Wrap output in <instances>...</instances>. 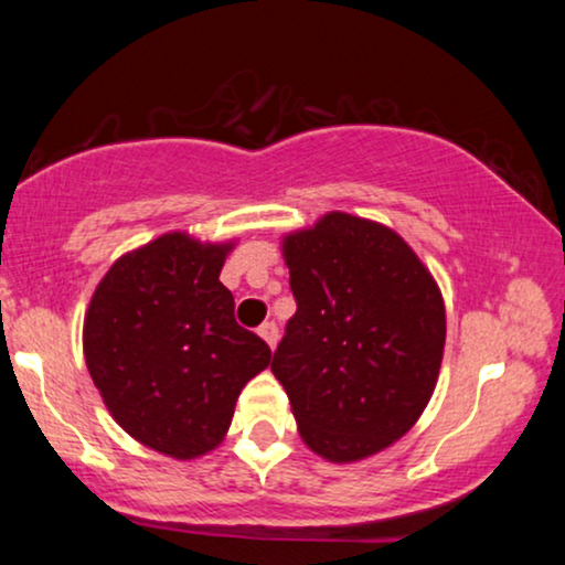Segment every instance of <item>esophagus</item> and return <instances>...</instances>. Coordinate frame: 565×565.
<instances>
[{"mask_svg":"<svg viewBox=\"0 0 565 565\" xmlns=\"http://www.w3.org/2000/svg\"><path fill=\"white\" fill-rule=\"evenodd\" d=\"M257 334L263 337L265 342H268V348H276V342H278V327L274 321H268V323H263L260 329H257Z\"/></svg>","mask_w":565,"mask_h":565,"instance_id":"1","label":"esophagus"}]
</instances>
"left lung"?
I'll list each match as a JSON object with an SVG mask.
<instances>
[{
  "mask_svg": "<svg viewBox=\"0 0 565 565\" xmlns=\"http://www.w3.org/2000/svg\"><path fill=\"white\" fill-rule=\"evenodd\" d=\"M281 255L297 313L270 372L300 438L334 465L380 454L436 391L446 345L436 278L393 228L348 212L284 233Z\"/></svg>",
  "mask_w": 565,
  "mask_h": 565,
  "instance_id": "8db88e82",
  "label": "left lung"
}]
</instances>
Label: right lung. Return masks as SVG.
I'll use <instances>...</instances> for the list:
<instances>
[{
    "label": "right lung",
    "mask_w": 565,
    "mask_h": 565,
    "mask_svg": "<svg viewBox=\"0 0 565 565\" xmlns=\"http://www.w3.org/2000/svg\"><path fill=\"white\" fill-rule=\"evenodd\" d=\"M233 246L161 233L108 268L84 313V361L116 425L183 462L223 444L238 393L270 364L220 284Z\"/></svg>",
    "instance_id": "obj_1"
}]
</instances>
